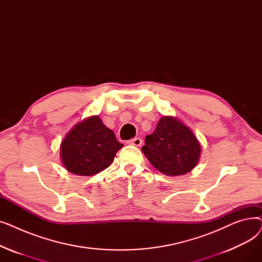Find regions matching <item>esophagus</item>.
<instances>
[{"mask_svg": "<svg viewBox=\"0 0 262 262\" xmlns=\"http://www.w3.org/2000/svg\"><path fill=\"white\" fill-rule=\"evenodd\" d=\"M127 144L135 145V146H140L142 144V140H141V138H134V139L128 140Z\"/></svg>", "mask_w": 262, "mask_h": 262, "instance_id": "obj_1", "label": "esophagus"}]
</instances>
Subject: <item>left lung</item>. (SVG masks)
I'll return each mask as SVG.
<instances>
[{
	"instance_id": "8db88e82",
	"label": "left lung",
	"mask_w": 262,
	"mask_h": 262,
	"mask_svg": "<svg viewBox=\"0 0 262 262\" xmlns=\"http://www.w3.org/2000/svg\"><path fill=\"white\" fill-rule=\"evenodd\" d=\"M142 152L159 172L178 176L195 168L201 145L194 134L182 121L162 117L154 133L145 137Z\"/></svg>"
}]
</instances>
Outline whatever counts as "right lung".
I'll list each match as a JSON object with an SVG mask.
<instances>
[{
    "instance_id": "right-lung-1",
    "label": "right lung",
    "mask_w": 262,
    "mask_h": 262,
    "mask_svg": "<svg viewBox=\"0 0 262 262\" xmlns=\"http://www.w3.org/2000/svg\"><path fill=\"white\" fill-rule=\"evenodd\" d=\"M122 146L115 133L104 125L99 116H93L77 123L67 134L60 144V159L69 172L91 176L109 167Z\"/></svg>"
}]
</instances>
